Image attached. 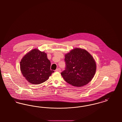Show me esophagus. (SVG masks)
<instances>
[{"label":"esophagus","mask_w":122,"mask_h":122,"mask_svg":"<svg viewBox=\"0 0 122 122\" xmlns=\"http://www.w3.org/2000/svg\"><path fill=\"white\" fill-rule=\"evenodd\" d=\"M56 71L60 72H61V69H59V68H58L57 69H56Z\"/></svg>","instance_id":"34e87169"}]
</instances>
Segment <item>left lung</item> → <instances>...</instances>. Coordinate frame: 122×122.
Instances as JSON below:
<instances>
[{
    "label": "left lung",
    "instance_id": "obj_1",
    "mask_svg": "<svg viewBox=\"0 0 122 122\" xmlns=\"http://www.w3.org/2000/svg\"><path fill=\"white\" fill-rule=\"evenodd\" d=\"M65 70L61 75L68 83L81 87L92 80L97 65L92 55L85 49L75 48L65 54Z\"/></svg>",
    "mask_w": 122,
    "mask_h": 122
}]
</instances>
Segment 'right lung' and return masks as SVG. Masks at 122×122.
I'll use <instances>...</instances> for the list:
<instances>
[{"label":"right lung","mask_w":122,"mask_h":122,"mask_svg":"<svg viewBox=\"0 0 122 122\" xmlns=\"http://www.w3.org/2000/svg\"><path fill=\"white\" fill-rule=\"evenodd\" d=\"M51 62L46 53L35 48L27 53L20 62L24 77L31 84H40L46 81L54 71L50 70Z\"/></svg>","instance_id":"1"}]
</instances>
